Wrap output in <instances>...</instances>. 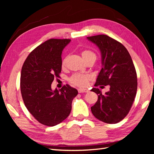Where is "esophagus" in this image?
Returning a JSON list of instances; mask_svg holds the SVG:
<instances>
[{
  "instance_id": "1",
  "label": "esophagus",
  "mask_w": 154,
  "mask_h": 154,
  "mask_svg": "<svg viewBox=\"0 0 154 154\" xmlns=\"http://www.w3.org/2000/svg\"><path fill=\"white\" fill-rule=\"evenodd\" d=\"M89 91L88 89H85V88H79L78 92L79 93H84V92H88Z\"/></svg>"
}]
</instances>
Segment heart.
Returning a JSON list of instances; mask_svg holds the SVG:
<instances>
[{"mask_svg": "<svg viewBox=\"0 0 154 154\" xmlns=\"http://www.w3.org/2000/svg\"><path fill=\"white\" fill-rule=\"evenodd\" d=\"M82 57L83 58H86L89 57H96L95 53L93 51L85 49L83 50L82 53ZM63 63H65V61L63 62ZM91 78L90 75L86 74H82V73H77L70 78V82L73 85H75L79 87H85L87 85L88 81Z\"/></svg>", "mask_w": 154, "mask_h": 154, "instance_id": "1", "label": "heart"}]
</instances>
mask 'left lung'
<instances>
[{"label": "left lung", "mask_w": 154, "mask_h": 154, "mask_svg": "<svg viewBox=\"0 0 154 154\" xmlns=\"http://www.w3.org/2000/svg\"><path fill=\"white\" fill-rule=\"evenodd\" d=\"M100 50L103 67L97 76L94 86H110V91L102 94L98 88L91 91L98 96L91 106L94 117L104 123L115 124L128 114L136 97L137 79L131 57L125 46L105 35L87 38Z\"/></svg>", "instance_id": "left-lung-1"}]
</instances>
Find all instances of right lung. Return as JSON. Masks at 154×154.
<instances>
[{"mask_svg": "<svg viewBox=\"0 0 154 154\" xmlns=\"http://www.w3.org/2000/svg\"><path fill=\"white\" fill-rule=\"evenodd\" d=\"M70 39L51 38L31 51L23 64L20 91L27 109L41 124L53 127L66 119L78 94L69 85L53 91L51 83L62 71V53Z\"/></svg>", "mask_w": 154, "mask_h": 154, "instance_id": "right-lung-1", "label": "right lung"}]
</instances>
